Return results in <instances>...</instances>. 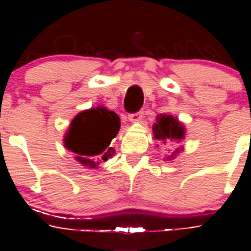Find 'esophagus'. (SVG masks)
Listing matches in <instances>:
<instances>
[{
	"mask_svg": "<svg viewBox=\"0 0 251 251\" xmlns=\"http://www.w3.org/2000/svg\"><path fill=\"white\" fill-rule=\"evenodd\" d=\"M142 116H143V110H140L135 114H130V115H128V120H130L131 123H138L142 119Z\"/></svg>",
	"mask_w": 251,
	"mask_h": 251,
	"instance_id": "esophagus-1",
	"label": "esophagus"
}]
</instances>
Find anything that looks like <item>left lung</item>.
<instances>
[{"label":"left lung","instance_id":"1","mask_svg":"<svg viewBox=\"0 0 251 251\" xmlns=\"http://www.w3.org/2000/svg\"><path fill=\"white\" fill-rule=\"evenodd\" d=\"M154 137L161 143H179L182 140H184V126L174 118L173 115H159L156 118V124L153 126ZM182 148H176V151L173 154L166 156V160H173L175 155L179 153Z\"/></svg>","mask_w":251,"mask_h":251}]
</instances>
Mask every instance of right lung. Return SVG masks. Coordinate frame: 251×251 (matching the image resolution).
<instances>
[{"label": "right lung", "instance_id": "add662e5", "mask_svg": "<svg viewBox=\"0 0 251 251\" xmlns=\"http://www.w3.org/2000/svg\"><path fill=\"white\" fill-rule=\"evenodd\" d=\"M120 130V119L107 108H91L78 113L73 119L64 146L75 154V159L88 169H97L115 153L111 140Z\"/></svg>", "mask_w": 251, "mask_h": 251}]
</instances>
